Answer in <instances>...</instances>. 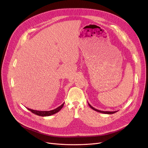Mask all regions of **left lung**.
<instances>
[{
  "label": "left lung",
  "mask_w": 148,
  "mask_h": 148,
  "mask_svg": "<svg viewBox=\"0 0 148 148\" xmlns=\"http://www.w3.org/2000/svg\"><path fill=\"white\" fill-rule=\"evenodd\" d=\"M88 104H89V107L92 108V109H93L94 110H95V111H97V112H99V113H104V114H113V113H116V112H117L118 111H114V112H108V111H101V110H98V109H96V108H95L94 107H93L89 103H88Z\"/></svg>",
  "instance_id": "8db88e82"
}]
</instances>
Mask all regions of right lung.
Returning a JSON list of instances; mask_svg holds the SVG:
<instances>
[{
  "instance_id": "add662e5",
  "label": "right lung",
  "mask_w": 148,
  "mask_h": 148,
  "mask_svg": "<svg viewBox=\"0 0 148 148\" xmlns=\"http://www.w3.org/2000/svg\"><path fill=\"white\" fill-rule=\"evenodd\" d=\"M64 105V103L62 104L61 106H60L59 107H58V108H55V109L50 110V111H38V110H32V109H30V108H28L27 109L30 111L32 113L38 115V116H51L52 114H55L56 113H58V112H59L61 109L63 107Z\"/></svg>"
}]
</instances>
